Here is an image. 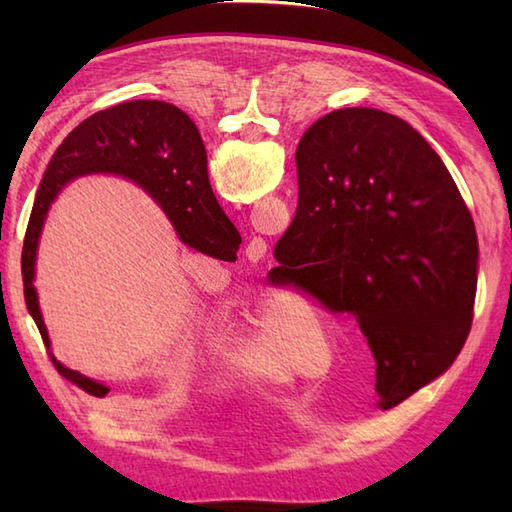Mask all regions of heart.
I'll return each mask as SVG.
<instances>
[{
    "mask_svg": "<svg viewBox=\"0 0 512 512\" xmlns=\"http://www.w3.org/2000/svg\"><path fill=\"white\" fill-rule=\"evenodd\" d=\"M325 343L321 321L301 303H268L253 330L237 347V361L257 376L277 378L281 374H303L297 354L303 347Z\"/></svg>",
    "mask_w": 512,
    "mask_h": 512,
    "instance_id": "b5f03b06",
    "label": "heart"
}]
</instances>
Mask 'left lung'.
<instances>
[{"mask_svg": "<svg viewBox=\"0 0 512 512\" xmlns=\"http://www.w3.org/2000/svg\"><path fill=\"white\" fill-rule=\"evenodd\" d=\"M299 202L275 273L350 314L383 409L447 372L471 332L477 233L449 169L398 116L347 107L297 147Z\"/></svg>", "mask_w": 512, "mask_h": 512, "instance_id": "1", "label": "left lung"}]
</instances>
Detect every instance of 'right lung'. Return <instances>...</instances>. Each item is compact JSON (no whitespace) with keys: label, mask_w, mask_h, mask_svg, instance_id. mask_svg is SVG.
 Returning a JSON list of instances; mask_svg holds the SVG:
<instances>
[{"label":"right lung","mask_w":512,"mask_h":512,"mask_svg":"<svg viewBox=\"0 0 512 512\" xmlns=\"http://www.w3.org/2000/svg\"><path fill=\"white\" fill-rule=\"evenodd\" d=\"M85 173H116L140 184L162 206L182 242L206 255L217 257L242 244L237 228L213 195L198 127L180 107L165 101H127L92 114L65 136L48 162L21 250L26 308L48 350V330L32 284L39 235L63 184ZM50 358L63 378L88 394L103 398L110 391V387L63 367L52 354Z\"/></svg>","instance_id":"1"}]
</instances>
